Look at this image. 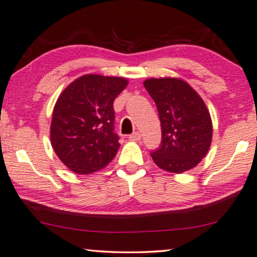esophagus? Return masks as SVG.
Masks as SVG:
<instances>
[{
  "instance_id": "obj_1",
  "label": "esophagus",
  "mask_w": 257,
  "mask_h": 257,
  "mask_svg": "<svg viewBox=\"0 0 257 257\" xmlns=\"http://www.w3.org/2000/svg\"><path fill=\"white\" fill-rule=\"evenodd\" d=\"M129 140L130 141H140L141 140V134L139 132H135L129 136Z\"/></svg>"
}]
</instances>
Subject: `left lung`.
<instances>
[{
  "instance_id": "1",
  "label": "left lung",
  "mask_w": 257,
  "mask_h": 257,
  "mask_svg": "<svg viewBox=\"0 0 257 257\" xmlns=\"http://www.w3.org/2000/svg\"><path fill=\"white\" fill-rule=\"evenodd\" d=\"M144 87L156 103L162 144L151 157L158 168L183 173L200 163L212 143V118L204 100L179 78H149Z\"/></svg>"
}]
</instances>
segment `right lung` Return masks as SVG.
I'll return each instance as SVG.
<instances>
[{"instance_id": "obj_1", "label": "right lung", "mask_w": 257, "mask_h": 257, "mask_svg": "<svg viewBox=\"0 0 257 257\" xmlns=\"http://www.w3.org/2000/svg\"><path fill=\"white\" fill-rule=\"evenodd\" d=\"M127 85L122 77L85 74L61 92L53 108L50 139L71 171L91 175L115 157L120 144L113 132V103Z\"/></svg>"}]
</instances>
